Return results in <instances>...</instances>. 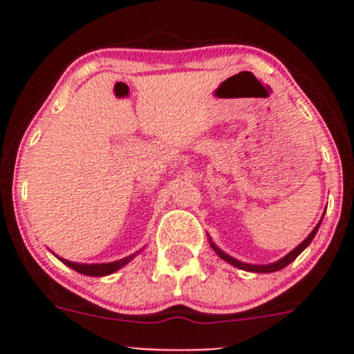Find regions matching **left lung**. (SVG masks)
<instances>
[{
    "label": "left lung",
    "instance_id": "obj_1",
    "mask_svg": "<svg viewBox=\"0 0 354 354\" xmlns=\"http://www.w3.org/2000/svg\"><path fill=\"white\" fill-rule=\"evenodd\" d=\"M324 214H326V212H324ZM322 219H324V217H322ZM322 219H320V221H319V224H317V226L313 227L312 233H310L308 236H306L305 240L301 241V243H299L298 246H296V248H292L291 252L288 253V255H284L283 259H279V260H277V262L266 263V266H257V263H246V262H241V260L234 259V257L227 255V253H224L223 250L219 248V246H217L216 243H214L212 240H210V236H209V243H210V246H212L214 252L217 253V257H221V259H223L224 262L231 263V266H233V267H238V269L246 270V272H257V274H269V272H276V270H281V269H284V267H286V266H289V263H291L292 260H295L296 257H298L299 253H301L303 250L306 248V246H308L310 243H312V240H313V238H315L317 231H319L320 223H322Z\"/></svg>",
    "mask_w": 354,
    "mask_h": 354
}]
</instances>
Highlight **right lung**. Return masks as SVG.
I'll return each mask as SVG.
<instances>
[{
  "mask_svg": "<svg viewBox=\"0 0 354 354\" xmlns=\"http://www.w3.org/2000/svg\"><path fill=\"white\" fill-rule=\"evenodd\" d=\"M142 250H138L137 253H133V255H128L124 257V259L121 260H116V262H106V263H80V262H71V260H66V259H62V257H58L56 253H53V255L56 257L58 260H62L65 266L70 267V269L77 270V272L84 274V276H94V277H102V276H109V274H114L116 270H120L121 267L127 266L130 260H133L135 257L140 253Z\"/></svg>",
  "mask_w": 354,
  "mask_h": 354,
  "instance_id": "right-lung-1",
  "label": "right lung"
}]
</instances>
